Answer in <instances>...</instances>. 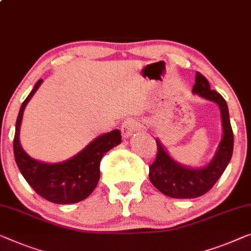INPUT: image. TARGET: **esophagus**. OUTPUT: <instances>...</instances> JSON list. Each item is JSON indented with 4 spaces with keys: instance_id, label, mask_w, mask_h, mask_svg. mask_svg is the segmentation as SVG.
<instances>
[{
    "instance_id": "esophagus-1",
    "label": "esophagus",
    "mask_w": 251,
    "mask_h": 251,
    "mask_svg": "<svg viewBox=\"0 0 251 251\" xmlns=\"http://www.w3.org/2000/svg\"><path fill=\"white\" fill-rule=\"evenodd\" d=\"M137 122L132 120V119H130V120H126L121 125V133L123 138H129L132 136V134L136 132L137 130Z\"/></svg>"
}]
</instances>
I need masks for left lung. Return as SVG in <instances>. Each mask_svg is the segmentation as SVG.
<instances>
[{
  "label": "left lung",
  "mask_w": 251,
  "mask_h": 251,
  "mask_svg": "<svg viewBox=\"0 0 251 251\" xmlns=\"http://www.w3.org/2000/svg\"><path fill=\"white\" fill-rule=\"evenodd\" d=\"M193 93L218 104L221 111L223 136L214 157L203 168H191L178 164L156 139L157 156L149 166V179L158 191L173 199H195L205 194L217 183L232 157L233 132L226 100L218 92L211 90L207 79L199 72L195 76Z\"/></svg>",
  "instance_id": "left-lung-1"
}]
</instances>
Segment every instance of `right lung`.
<instances>
[{"label": "right lung", "mask_w": 251, "mask_h": 251, "mask_svg": "<svg viewBox=\"0 0 251 251\" xmlns=\"http://www.w3.org/2000/svg\"><path fill=\"white\" fill-rule=\"evenodd\" d=\"M41 83L42 79L38 80L19 111L13 140L15 163L30 186L47 201L56 204L80 202L95 190L100 179L102 157L120 145L121 132L115 129L95 138L82 151L61 163L46 164L32 159L21 147L19 134L23 111Z\"/></svg>", "instance_id": "obj_1"}]
</instances>
